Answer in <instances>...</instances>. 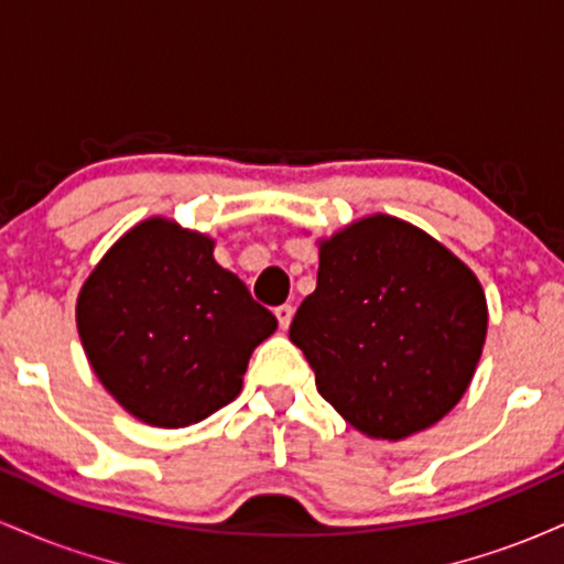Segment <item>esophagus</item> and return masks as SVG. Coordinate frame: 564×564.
<instances>
[{
  "instance_id": "obj_1",
  "label": "esophagus",
  "mask_w": 564,
  "mask_h": 564,
  "mask_svg": "<svg viewBox=\"0 0 564 564\" xmlns=\"http://www.w3.org/2000/svg\"><path fill=\"white\" fill-rule=\"evenodd\" d=\"M275 318H278V323H281L283 332H286V328L291 326V318H294V307H291L289 302L281 304V307H275Z\"/></svg>"
}]
</instances>
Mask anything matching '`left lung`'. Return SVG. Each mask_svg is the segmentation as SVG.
<instances>
[{
  "label": "left lung",
  "instance_id": "left-lung-1",
  "mask_svg": "<svg viewBox=\"0 0 564 564\" xmlns=\"http://www.w3.org/2000/svg\"><path fill=\"white\" fill-rule=\"evenodd\" d=\"M488 332L480 281L411 223L371 215L321 241L289 339L355 430L403 440L467 392Z\"/></svg>",
  "mask_w": 564,
  "mask_h": 564
}]
</instances>
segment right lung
<instances>
[{
	"label": "right lung",
	"instance_id": "1",
	"mask_svg": "<svg viewBox=\"0 0 564 564\" xmlns=\"http://www.w3.org/2000/svg\"><path fill=\"white\" fill-rule=\"evenodd\" d=\"M89 366L134 419L177 430L238 398L275 315L215 262V241L164 217L134 225L79 291Z\"/></svg>",
	"mask_w": 564,
	"mask_h": 564
}]
</instances>
